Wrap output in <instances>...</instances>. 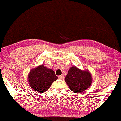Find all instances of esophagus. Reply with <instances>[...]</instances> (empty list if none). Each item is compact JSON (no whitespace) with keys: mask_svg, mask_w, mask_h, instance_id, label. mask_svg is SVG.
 Instances as JSON below:
<instances>
[{"mask_svg":"<svg viewBox=\"0 0 121 121\" xmlns=\"http://www.w3.org/2000/svg\"><path fill=\"white\" fill-rule=\"evenodd\" d=\"M63 78H64V77H63V75L58 76V79H63Z\"/></svg>","mask_w":121,"mask_h":121,"instance_id":"34e87169","label":"esophagus"}]
</instances>
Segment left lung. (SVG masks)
<instances>
[{
    "instance_id": "8db88e82",
    "label": "left lung",
    "mask_w": 121,
    "mask_h": 121,
    "mask_svg": "<svg viewBox=\"0 0 121 121\" xmlns=\"http://www.w3.org/2000/svg\"><path fill=\"white\" fill-rule=\"evenodd\" d=\"M65 81L72 91L82 93L90 86L92 80L89 70H82L74 66L69 69Z\"/></svg>"
}]
</instances>
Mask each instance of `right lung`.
Segmentation results:
<instances>
[{
	"label": "right lung",
	"instance_id": "obj_1",
	"mask_svg": "<svg viewBox=\"0 0 121 121\" xmlns=\"http://www.w3.org/2000/svg\"><path fill=\"white\" fill-rule=\"evenodd\" d=\"M57 79L54 71L44 67L43 64L32 69L28 75L30 87L40 94L48 90L53 82Z\"/></svg>",
	"mask_w": 121,
	"mask_h": 121
}]
</instances>
